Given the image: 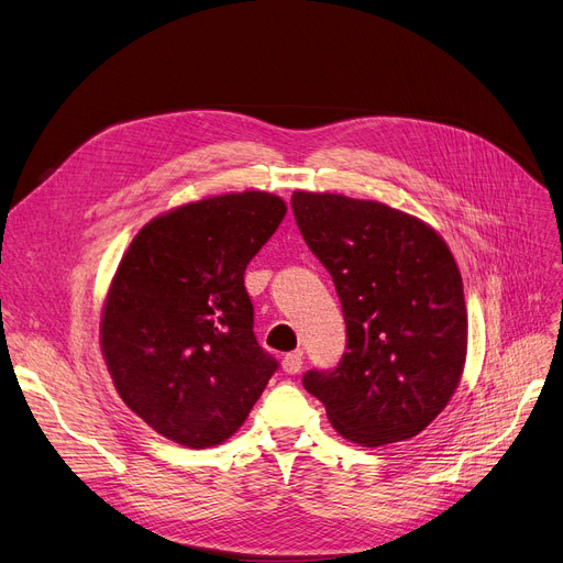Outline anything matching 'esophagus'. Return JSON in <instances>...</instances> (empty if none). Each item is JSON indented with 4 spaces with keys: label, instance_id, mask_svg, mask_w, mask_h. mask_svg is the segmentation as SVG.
Listing matches in <instances>:
<instances>
[{
    "label": "esophagus",
    "instance_id": "1",
    "mask_svg": "<svg viewBox=\"0 0 563 563\" xmlns=\"http://www.w3.org/2000/svg\"><path fill=\"white\" fill-rule=\"evenodd\" d=\"M303 367V351H291L283 358V369L287 374H299Z\"/></svg>",
    "mask_w": 563,
    "mask_h": 563
}]
</instances>
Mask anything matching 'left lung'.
<instances>
[{
  "label": "left lung",
  "instance_id": "left-lung-1",
  "mask_svg": "<svg viewBox=\"0 0 563 563\" xmlns=\"http://www.w3.org/2000/svg\"><path fill=\"white\" fill-rule=\"evenodd\" d=\"M291 210L331 274L346 323L335 369L303 388L361 448L424 431L456 393L467 351L463 280L445 240L376 200L294 191Z\"/></svg>",
  "mask_w": 563,
  "mask_h": 563
}]
</instances>
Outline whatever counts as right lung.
Masks as SVG:
<instances>
[{
    "label": "right lung",
    "mask_w": 563,
    "mask_h": 563,
    "mask_svg": "<svg viewBox=\"0 0 563 563\" xmlns=\"http://www.w3.org/2000/svg\"><path fill=\"white\" fill-rule=\"evenodd\" d=\"M285 212L266 191L202 198L145 223L118 264L102 356L121 399L177 445H221L278 369L255 340L244 272Z\"/></svg>",
    "instance_id": "1"
}]
</instances>
